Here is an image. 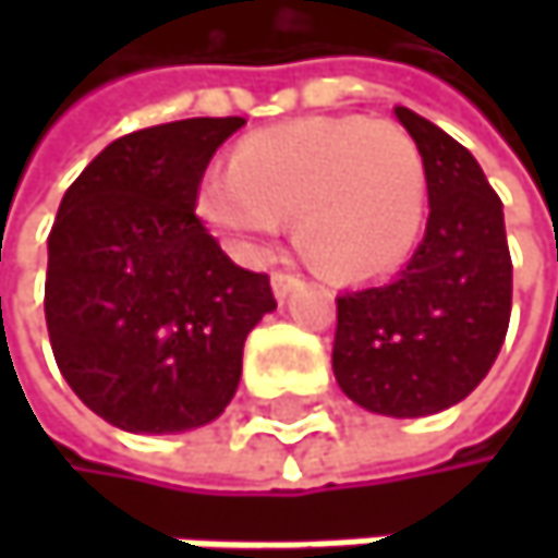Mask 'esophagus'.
I'll use <instances>...</instances> for the list:
<instances>
[{
    "mask_svg": "<svg viewBox=\"0 0 558 558\" xmlns=\"http://www.w3.org/2000/svg\"><path fill=\"white\" fill-rule=\"evenodd\" d=\"M300 283H303V280L296 278V275H290V271H275V275H271V287H275V296H278V300H287Z\"/></svg>",
    "mask_w": 558,
    "mask_h": 558,
    "instance_id": "34e87169",
    "label": "esophagus"
}]
</instances>
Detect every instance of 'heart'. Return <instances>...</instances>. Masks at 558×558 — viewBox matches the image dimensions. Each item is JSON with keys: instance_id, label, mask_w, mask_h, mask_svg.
Listing matches in <instances>:
<instances>
[{"instance_id": "obj_1", "label": "heart", "mask_w": 558, "mask_h": 558, "mask_svg": "<svg viewBox=\"0 0 558 558\" xmlns=\"http://www.w3.org/2000/svg\"><path fill=\"white\" fill-rule=\"evenodd\" d=\"M199 213L258 255L293 216L296 245L332 278H375L413 252L426 219V165L388 119H306L245 138L229 173L199 190Z\"/></svg>"}]
</instances>
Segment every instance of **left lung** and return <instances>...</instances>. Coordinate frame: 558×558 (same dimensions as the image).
Segmentation results:
<instances>
[{
    "label": "left lung",
    "instance_id": "1",
    "mask_svg": "<svg viewBox=\"0 0 558 558\" xmlns=\"http://www.w3.org/2000/svg\"><path fill=\"white\" fill-rule=\"evenodd\" d=\"M426 165L429 219L397 278L336 296L332 372L345 397L385 416H429L492 372L510 323L513 268L501 196L429 119L397 106Z\"/></svg>",
    "mask_w": 558,
    "mask_h": 558
}]
</instances>
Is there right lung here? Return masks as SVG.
I'll return each instance as SVG.
<instances>
[{
	"instance_id": "obj_1",
	"label": "right lung",
	"mask_w": 558,
	"mask_h": 558,
	"mask_svg": "<svg viewBox=\"0 0 558 558\" xmlns=\"http://www.w3.org/2000/svg\"><path fill=\"white\" fill-rule=\"evenodd\" d=\"M245 119H183L116 138L70 183L48 235L57 368L106 423L183 433L235 397L242 349L278 306L196 216L199 180Z\"/></svg>"
}]
</instances>
